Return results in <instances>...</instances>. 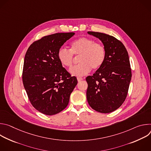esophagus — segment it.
Masks as SVG:
<instances>
[{
	"label": "esophagus",
	"instance_id": "1",
	"mask_svg": "<svg viewBox=\"0 0 151 151\" xmlns=\"http://www.w3.org/2000/svg\"><path fill=\"white\" fill-rule=\"evenodd\" d=\"M82 79H83V78H81V77H78V78H77V80H78V82H79V81H82Z\"/></svg>",
	"mask_w": 151,
	"mask_h": 151
}]
</instances>
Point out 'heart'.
<instances>
[{
    "label": "heart",
    "mask_w": 151,
    "mask_h": 151,
    "mask_svg": "<svg viewBox=\"0 0 151 151\" xmlns=\"http://www.w3.org/2000/svg\"><path fill=\"white\" fill-rule=\"evenodd\" d=\"M74 55L78 57L80 62L78 65L70 70L75 76H83L91 69H99L104 62L106 56V50L100 43L95 42L90 38L82 37L73 41L70 50L61 47L57 52L58 59L62 65L71 68L74 61Z\"/></svg>",
    "instance_id": "1"
}]
</instances>
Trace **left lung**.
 Here are the masks:
<instances>
[{"mask_svg": "<svg viewBox=\"0 0 151 151\" xmlns=\"http://www.w3.org/2000/svg\"><path fill=\"white\" fill-rule=\"evenodd\" d=\"M88 33L102 42L106 56L93 75L86 78L87 101L94 110L108 114L119 108L128 94L132 75L128 52L122 43L112 36L94 32Z\"/></svg>", "mask_w": 151, "mask_h": 151, "instance_id": "left-lung-1", "label": "left lung"}]
</instances>
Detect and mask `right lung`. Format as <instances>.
<instances>
[{
	"mask_svg": "<svg viewBox=\"0 0 151 151\" xmlns=\"http://www.w3.org/2000/svg\"><path fill=\"white\" fill-rule=\"evenodd\" d=\"M74 35L58 33L44 36L33 42L26 53L24 87L32 106L45 115H53L65 109L78 83L57 57L58 50Z\"/></svg>",
	"mask_w": 151,
	"mask_h": 151,
	"instance_id": "right-lung-1",
	"label": "right lung"
}]
</instances>
